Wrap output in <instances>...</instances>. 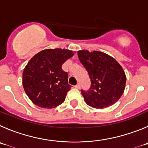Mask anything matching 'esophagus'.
Instances as JSON below:
<instances>
[{
  "mask_svg": "<svg viewBox=\"0 0 148 148\" xmlns=\"http://www.w3.org/2000/svg\"><path fill=\"white\" fill-rule=\"evenodd\" d=\"M75 88H77V89H79V88H80V84L79 83L77 84V85L75 86Z\"/></svg>",
  "mask_w": 148,
  "mask_h": 148,
  "instance_id": "obj_1",
  "label": "esophagus"
}]
</instances>
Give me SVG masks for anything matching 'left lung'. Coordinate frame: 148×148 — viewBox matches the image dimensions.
<instances>
[{"mask_svg": "<svg viewBox=\"0 0 148 148\" xmlns=\"http://www.w3.org/2000/svg\"><path fill=\"white\" fill-rule=\"evenodd\" d=\"M77 54L91 81L89 90H82L87 104L103 109L116 103L123 93L126 82L122 66L114 58L100 51L79 50Z\"/></svg>", "mask_w": 148, "mask_h": 148, "instance_id": "obj_1", "label": "left lung"}]
</instances>
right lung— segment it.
I'll use <instances>...</instances> for the list:
<instances>
[{"label": "right lung", "mask_w": 148, "mask_h": 148, "mask_svg": "<svg viewBox=\"0 0 148 148\" xmlns=\"http://www.w3.org/2000/svg\"><path fill=\"white\" fill-rule=\"evenodd\" d=\"M73 55L74 52L69 49H47L29 60L23 73V85L35 105L52 109L64 101L71 85L62 65Z\"/></svg>", "instance_id": "add662e5"}]
</instances>
